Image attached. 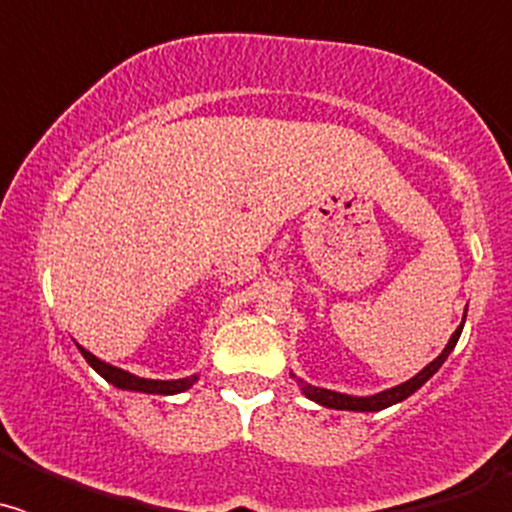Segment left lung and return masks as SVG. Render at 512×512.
<instances>
[{"label": "left lung", "instance_id": "1", "mask_svg": "<svg viewBox=\"0 0 512 512\" xmlns=\"http://www.w3.org/2000/svg\"><path fill=\"white\" fill-rule=\"evenodd\" d=\"M464 320H467V315H464ZM464 320H461V325L454 330V336L449 338L446 348H443L441 354H438L431 364L423 366V369H420L413 379H408V382L397 384V387H390V390H384V392H377V395H369V397L343 395V392L323 390V387H312V384L302 382V379H297V384H300L302 395H305L307 400L318 402V405H323V408L354 410V413H377V410H384V408H390V405H397V402L408 400L413 392H418L420 387H423V384L428 382V379H431L438 369H441V364L449 359V354L454 351L456 341H459L461 328H464Z\"/></svg>", "mask_w": 512, "mask_h": 512}]
</instances>
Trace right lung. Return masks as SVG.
Here are the masks:
<instances>
[{"label": "right lung", "instance_id": "obj_1", "mask_svg": "<svg viewBox=\"0 0 512 512\" xmlns=\"http://www.w3.org/2000/svg\"><path fill=\"white\" fill-rule=\"evenodd\" d=\"M79 346V343H76ZM81 356L87 359V364L92 366L94 372L99 377H104L110 384H115L117 390H130V392H146V395H179V392L189 390L194 382H197V374L192 377H184V379H143V377H135V374L125 372V369H117V366L107 364V361L97 359L94 354H89L87 348H81Z\"/></svg>", "mask_w": 512, "mask_h": 512}]
</instances>
